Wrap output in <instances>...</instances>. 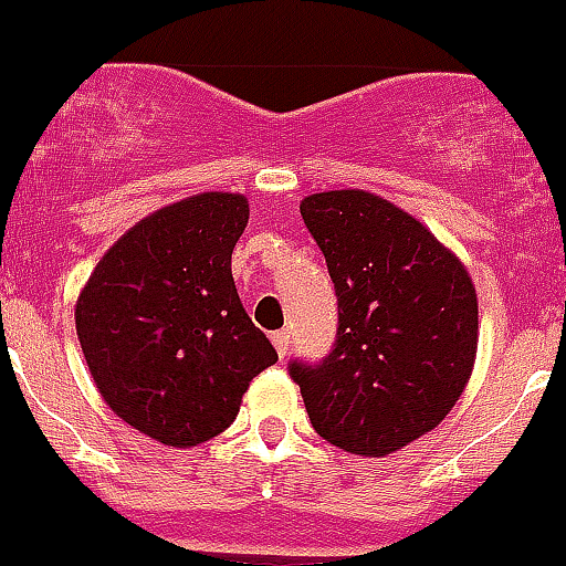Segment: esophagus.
<instances>
[{"instance_id": "1", "label": "esophagus", "mask_w": 566, "mask_h": 566, "mask_svg": "<svg viewBox=\"0 0 566 566\" xmlns=\"http://www.w3.org/2000/svg\"><path fill=\"white\" fill-rule=\"evenodd\" d=\"M272 344H275L277 355L285 357V352H289V344H291L289 329H277V333H272Z\"/></svg>"}]
</instances>
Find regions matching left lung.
Returning a JSON list of instances; mask_svg holds the SVG:
<instances>
[{
	"instance_id": "obj_1",
	"label": "left lung",
	"mask_w": 566,
	"mask_h": 566,
	"mask_svg": "<svg viewBox=\"0 0 566 566\" xmlns=\"http://www.w3.org/2000/svg\"><path fill=\"white\" fill-rule=\"evenodd\" d=\"M338 296L335 346L289 363L318 438L385 457L432 432L471 379L479 300L465 264L427 226L363 189L300 203Z\"/></svg>"
}]
</instances>
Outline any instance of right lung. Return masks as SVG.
Listing matches in <instances>:
<instances>
[{"mask_svg":"<svg viewBox=\"0 0 566 566\" xmlns=\"http://www.w3.org/2000/svg\"><path fill=\"white\" fill-rule=\"evenodd\" d=\"M244 195L200 192L123 233L76 300V335L117 418L172 449L226 432L253 377L277 363L231 275Z\"/></svg>","mask_w":566,"mask_h":566,"instance_id":"right-lung-1","label":"right lung"}]
</instances>
